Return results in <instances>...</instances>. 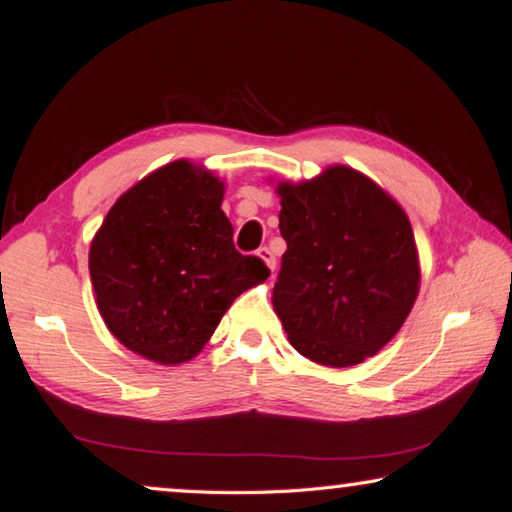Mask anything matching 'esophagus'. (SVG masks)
I'll list each match as a JSON object with an SVG mask.
<instances>
[{
    "mask_svg": "<svg viewBox=\"0 0 512 512\" xmlns=\"http://www.w3.org/2000/svg\"><path fill=\"white\" fill-rule=\"evenodd\" d=\"M257 255L262 257V259H264V264H266V266L275 273V255H273V250H270L268 246H262V248L257 250Z\"/></svg>",
    "mask_w": 512,
    "mask_h": 512,
    "instance_id": "obj_1",
    "label": "esophagus"
}]
</instances>
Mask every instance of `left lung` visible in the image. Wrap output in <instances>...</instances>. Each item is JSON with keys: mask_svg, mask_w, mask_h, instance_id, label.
I'll return each instance as SVG.
<instances>
[{"mask_svg": "<svg viewBox=\"0 0 512 512\" xmlns=\"http://www.w3.org/2000/svg\"><path fill=\"white\" fill-rule=\"evenodd\" d=\"M277 195L286 253L273 306L290 344L322 366L362 364L397 335L419 293L406 213L348 166L282 182Z\"/></svg>", "mask_w": 512, "mask_h": 512, "instance_id": "obj_1", "label": "left lung"}]
</instances>
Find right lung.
Listing matches in <instances>:
<instances>
[{
	"instance_id": "right-lung-1",
	"label": "right lung",
	"mask_w": 512,
	"mask_h": 512,
	"mask_svg": "<svg viewBox=\"0 0 512 512\" xmlns=\"http://www.w3.org/2000/svg\"><path fill=\"white\" fill-rule=\"evenodd\" d=\"M224 184L186 159L117 199L90 244L95 302L110 333L150 362L193 359L230 304L270 270L233 244Z\"/></svg>"
}]
</instances>
